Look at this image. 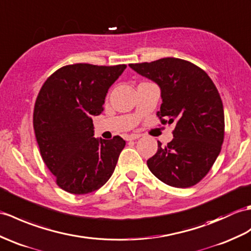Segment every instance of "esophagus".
Instances as JSON below:
<instances>
[{"label": "esophagus", "instance_id": "obj_1", "mask_svg": "<svg viewBox=\"0 0 251 251\" xmlns=\"http://www.w3.org/2000/svg\"><path fill=\"white\" fill-rule=\"evenodd\" d=\"M140 137H141V135H138V133H130V135H128L126 137V140H127V141H131V140L139 139Z\"/></svg>", "mask_w": 251, "mask_h": 251}]
</instances>
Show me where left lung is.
<instances>
[{
  "mask_svg": "<svg viewBox=\"0 0 251 251\" xmlns=\"http://www.w3.org/2000/svg\"><path fill=\"white\" fill-rule=\"evenodd\" d=\"M129 67L158 84L162 103L157 115L162 124L176 123L172 141L166 147L158 141L149 169L169 186L191 187L211 170L224 142V106L216 86L203 69L176 57Z\"/></svg>",
  "mask_w": 251,
  "mask_h": 251,
  "instance_id": "8db88e82",
  "label": "left lung"
}]
</instances>
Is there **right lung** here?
Here are the masks:
<instances>
[{
  "instance_id": "add662e5",
  "label": "right lung",
  "mask_w": 251,
  "mask_h": 251,
  "mask_svg": "<svg viewBox=\"0 0 251 251\" xmlns=\"http://www.w3.org/2000/svg\"><path fill=\"white\" fill-rule=\"evenodd\" d=\"M126 65L74 64L46 80L33 114L43 160L60 188L74 195L99 189L111 177L126 142L94 138L93 116L103 111L104 98Z\"/></svg>"
}]
</instances>
